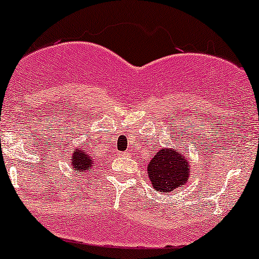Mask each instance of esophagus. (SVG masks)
Here are the masks:
<instances>
[{"instance_id":"34e87169","label":"esophagus","mask_w":259,"mask_h":259,"mask_svg":"<svg viewBox=\"0 0 259 259\" xmlns=\"http://www.w3.org/2000/svg\"><path fill=\"white\" fill-rule=\"evenodd\" d=\"M120 155H122V156H127V155H130V153H128V152H122V153H120Z\"/></svg>"}]
</instances>
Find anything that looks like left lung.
<instances>
[{"instance_id": "left-lung-1", "label": "left lung", "mask_w": 259, "mask_h": 259, "mask_svg": "<svg viewBox=\"0 0 259 259\" xmlns=\"http://www.w3.org/2000/svg\"><path fill=\"white\" fill-rule=\"evenodd\" d=\"M187 158L175 149H160L148 165V176L159 192H170L185 185L190 177Z\"/></svg>"}]
</instances>
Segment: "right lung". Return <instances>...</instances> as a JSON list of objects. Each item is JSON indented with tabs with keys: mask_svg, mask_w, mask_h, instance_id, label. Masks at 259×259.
Returning <instances> with one entry per match:
<instances>
[{
	"mask_svg": "<svg viewBox=\"0 0 259 259\" xmlns=\"http://www.w3.org/2000/svg\"><path fill=\"white\" fill-rule=\"evenodd\" d=\"M71 165L77 171L91 172V168L93 167V159L91 158V155L84 152V148H79V149L73 150V160H72Z\"/></svg>",
	"mask_w": 259,
	"mask_h": 259,
	"instance_id": "right-lung-1",
	"label": "right lung"
}]
</instances>
